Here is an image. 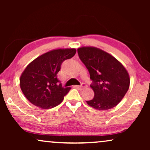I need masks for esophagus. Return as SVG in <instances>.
<instances>
[{
	"mask_svg": "<svg viewBox=\"0 0 150 150\" xmlns=\"http://www.w3.org/2000/svg\"><path fill=\"white\" fill-rule=\"evenodd\" d=\"M74 87H75L76 88H78V89H84V88L86 87V85H85V84H83V85H81V86H79V85H76V86H74Z\"/></svg>",
	"mask_w": 150,
	"mask_h": 150,
	"instance_id": "34e87169",
	"label": "esophagus"
}]
</instances>
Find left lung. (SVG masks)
I'll list each match as a JSON object with an SVG mask.
<instances>
[{
	"label": "left lung",
	"mask_w": 150,
	"mask_h": 150,
	"mask_svg": "<svg viewBox=\"0 0 150 150\" xmlns=\"http://www.w3.org/2000/svg\"><path fill=\"white\" fill-rule=\"evenodd\" d=\"M78 54L89 71L94 97L87 101L97 110H108L120 103L130 87V76L122 63L111 54L92 46L78 48Z\"/></svg>",
	"instance_id": "left-lung-1"
}]
</instances>
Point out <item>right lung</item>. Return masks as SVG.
Listing matches in <instances>:
<instances>
[{"mask_svg": "<svg viewBox=\"0 0 150 150\" xmlns=\"http://www.w3.org/2000/svg\"><path fill=\"white\" fill-rule=\"evenodd\" d=\"M75 48L56 49L37 57L24 69L20 79L22 93L30 103L44 109L59 105L70 87L59 84L57 74L66 59L76 54Z\"/></svg>", "mask_w": 150, "mask_h": 150, "instance_id": "1", "label": "right lung"}]
</instances>
